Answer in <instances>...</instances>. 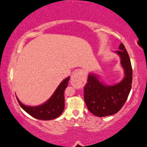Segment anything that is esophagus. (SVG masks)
I'll list each match as a JSON object with an SVG mask.
<instances>
[{
    "mask_svg": "<svg viewBox=\"0 0 147 147\" xmlns=\"http://www.w3.org/2000/svg\"><path fill=\"white\" fill-rule=\"evenodd\" d=\"M86 76L82 70L76 71L72 74L70 79V83L77 88H82L86 84Z\"/></svg>",
    "mask_w": 147,
    "mask_h": 147,
    "instance_id": "34e87169",
    "label": "esophagus"
}]
</instances>
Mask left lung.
Returning a JSON list of instances; mask_svg holds the SVG:
<instances>
[{"instance_id": "1", "label": "left lung", "mask_w": 147, "mask_h": 147, "mask_svg": "<svg viewBox=\"0 0 147 147\" xmlns=\"http://www.w3.org/2000/svg\"><path fill=\"white\" fill-rule=\"evenodd\" d=\"M120 57V63L124 70V77L119 83L106 85L94 74H89L88 83L84 87V101L89 111L97 117L114 115L120 110L131 89L133 70L129 54L122 43L115 51Z\"/></svg>"}]
</instances>
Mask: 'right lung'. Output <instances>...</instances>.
I'll return each instance as SVG.
<instances>
[{"instance_id": "1", "label": "right lung", "mask_w": 147, "mask_h": 147, "mask_svg": "<svg viewBox=\"0 0 147 147\" xmlns=\"http://www.w3.org/2000/svg\"><path fill=\"white\" fill-rule=\"evenodd\" d=\"M70 77L61 82L50 99L44 104L37 106H25L16 97L18 104L25 112L33 117L41 120H51L58 117L63 113L65 106L64 91L68 86Z\"/></svg>"}]
</instances>
